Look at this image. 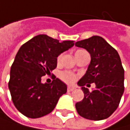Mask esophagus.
Returning a JSON list of instances; mask_svg holds the SVG:
<instances>
[{
    "label": "esophagus",
    "instance_id": "34e87169",
    "mask_svg": "<svg viewBox=\"0 0 130 130\" xmlns=\"http://www.w3.org/2000/svg\"><path fill=\"white\" fill-rule=\"evenodd\" d=\"M76 89V87H75V86H72V85H68V91L71 92V91L74 90V89Z\"/></svg>",
    "mask_w": 130,
    "mask_h": 130
}]
</instances>
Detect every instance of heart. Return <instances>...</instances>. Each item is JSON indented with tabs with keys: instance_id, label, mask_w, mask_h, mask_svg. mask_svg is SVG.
Listing matches in <instances>:
<instances>
[{
	"instance_id": "1",
	"label": "heart",
	"mask_w": 130,
	"mask_h": 130,
	"mask_svg": "<svg viewBox=\"0 0 130 130\" xmlns=\"http://www.w3.org/2000/svg\"><path fill=\"white\" fill-rule=\"evenodd\" d=\"M84 53H86V51L84 50H79L75 53V56L76 57V56H78V55H80L81 54H84ZM61 58H62L61 55H59V56L58 57V58H57L58 62H60ZM60 78L63 81L67 82V83H73V82L76 80V76L72 72H69V71H64V72L60 73Z\"/></svg>"
}]
</instances>
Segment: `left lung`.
Returning <instances> with one entry per match:
<instances>
[{
  "mask_svg": "<svg viewBox=\"0 0 130 130\" xmlns=\"http://www.w3.org/2000/svg\"><path fill=\"white\" fill-rule=\"evenodd\" d=\"M76 46L84 48L90 54L91 61L86 73L78 81L85 96L76 103L80 116L92 121L108 118L118 107L124 93L125 71L118 52L105 40L93 37L76 42ZM95 84L89 92L84 87Z\"/></svg>",
  "mask_w": 130,
  "mask_h": 130,
  "instance_id": "8db88e82",
  "label": "left lung"
}]
</instances>
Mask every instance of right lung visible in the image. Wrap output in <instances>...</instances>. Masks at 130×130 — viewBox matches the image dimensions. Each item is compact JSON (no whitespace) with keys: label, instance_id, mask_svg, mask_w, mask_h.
Listing matches in <instances>:
<instances>
[{"label":"right lung","instance_id":"right-lung-1","mask_svg":"<svg viewBox=\"0 0 130 130\" xmlns=\"http://www.w3.org/2000/svg\"><path fill=\"white\" fill-rule=\"evenodd\" d=\"M73 41L59 42L47 35H38L20 47L10 69L9 89L15 107L29 118L52 111L67 85L54 76L50 84L41 83L57 67V58L72 48Z\"/></svg>","mask_w":130,"mask_h":130}]
</instances>
